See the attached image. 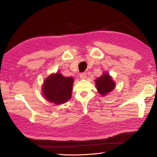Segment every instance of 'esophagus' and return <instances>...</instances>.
Here are the masks:
<instances>
[{
	"instance_id": "34e87169",
	"label": "esophagus",
	"mask_w": 157,
	"mask_h": 157,
	"mask_svg": "<svg viewBox=\"0 0 157 157\" xmlns=\"http://www.w3.org/2000/svg\"><path fill=\"white\" fill-rule=\"evenodd\" d=\"M79 77H80L81 79H86V73L84 72H82L80 73Z\"/></svg>"
}]
</instances>
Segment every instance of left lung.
Listing matches in <instances>:
<instances>
[{
  "mask_svg": "<svg viewBox=\"0 0 157 157\" xmlns=\"http://www.w3.org/2000/svg\"><path fill=\"white\" fill-rule=\"evenodd\" d=\"M95 82L98 92L103 96L108 94L115 88V83L107 73H104L102 76L96 79Z\"/></svg>",
  "mask_w": 157,
  "mask_h": 157,
  "instance_id": "1",
  "label": "left lung"
}]
</instances>
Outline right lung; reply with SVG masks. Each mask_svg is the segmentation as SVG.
<instances>
[{
    "mask_svg": "<svg viewBox=\"0 0 157 157\" xmlns=\"http://www.w3.org/2000/svg\"><path fill=\"white\" fill-rule=\"evenodd\" d=\"M73 79L63 76L61 73L50 75L43 85L42 92L45 98L51 102L60 105L71 98Z\"/></svg>",
    "mask_w": 157,
    "mask_h": 157,
    "instance_id": "add662e5",
    "label": "right lung"
}]
</instances>
